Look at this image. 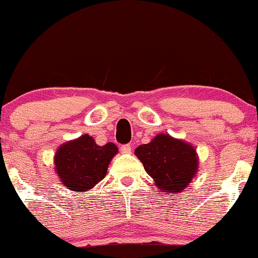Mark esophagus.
<instances>
[{
    "instance_id": "34e87169",
    "label": "esophagus",
    "mask_w": 258,
    "mask_h": 258,
    "mask_svg": "<svg viewBox=\"0 0 258 258\" xmlns=\"http://www.w3.org/2000/svg\"><path fill=\"white\" fill-rule=\"evenodd\" d=\"M132 146L130 144H124V146L121 147V151L123 154H130L132 153Z\"/></svg>"
}]
</instances>
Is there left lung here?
Wrapping results in <instances>:
<instances>
[{
    "label": "left lung",
    "instance_id": "1",
    "mask_svg": "<svg viewBox=\"0 0 258 258\" xmlns=\"http://www.w3.org/2000/svg\"><path fill=\"white\" fill-rule=\"evenodd\" d=\"M135 155L157 189L169 195L182 192L199 170L195 147L168 134H158L149 143L137 147Z\"/></svg>",
    "mask_w": 258,
    "mask_h": 258
}]
</instances>
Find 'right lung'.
Masks as SVG:
<instances>
[{"instance_id": "obj_1", "label": "right lung", "mask_w": 258, "mask_h": 258, "mask_svg": "<svg viewBox=\"0 0 258 258\" xmlns=\"http://www.w3.org/2000/svg\"><path fill=\"white\" fill-rule=\"evenodd\" d=\"M117 153L114 143L101 147L93 137L84 134L79 139L63 143L56 150L55 171L62 184L69 190L86 191L105 177L109 163Z\"/></svg>"}]
</instances>
